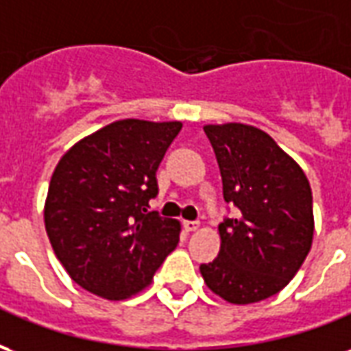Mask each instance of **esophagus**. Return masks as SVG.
Wrapping results in <instances>:
<instances>
[{
	"label": "esophagus",
	"instance_id": "1",
	"mask_svg": "<svg viewBox=\"0 0 351 351\" xmlns=\"http://www.w3.org/2000/svg\"><path fill=\"white\" fill-rule=\"evenodd\" d=\"M184 229H186V231H197L199 221H184Z\"/></svg>",
	"mask_w": 351,
	"mask_h": 351
}]
</instances>
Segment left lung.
Instances as JSON below:
<instances>
[{
  "instance_id": "obj_1",
  "label": "left lung",
  "mask_w": 351,
  "mask_h": 351,
  "mask_svg": "<svg viewBox=\"0 0 351 351\" xmlns=\"http://www.w3.org/2000/svg\"><path fill=\"white\" fill-rule=\"evenodd\" d=\"M220 167L223 199L218 258L201 263L206 286L235 304L263 301L287 286L314 235L312 190L302 169L265 131L205 125Z\"/></svg>"
}]
</instances>
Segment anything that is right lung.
I'll return each mask as SVG.
<instances>
[{
    "instance_id": "obj_1",
    "label": "right lung",
    "mask_w": 351,
    "mask_h": 351,
    "mask_svg": "<svg viewBox=\"0 0 351 351\" xmlns=\"http://www.w3.org/2000/svg\"><path fill=\"white\" fill-rule=\"evenodd\" d=\"M180 122L120 120L60 160L45 203L56 258L80 287L118 301L152 280L178 244L180 226L148 210L156 171Z\"/></svg>"
}]
</instances>
